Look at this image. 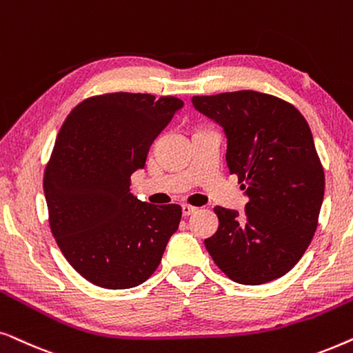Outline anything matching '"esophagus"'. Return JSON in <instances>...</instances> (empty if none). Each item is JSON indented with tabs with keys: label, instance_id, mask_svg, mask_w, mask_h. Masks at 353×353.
<instances>
[{
	"label": "esophagus",
	"instance_id": "1",
	"mask_svg": "<svg viewBox=\"0 0 353 353\" xmlns=\"http://www.w3.org/2000/svg\"><path fill=\"white\" fill-rule=\"evenodd\" d=\"M195 211H196L195 206H192V205H182V214H184V216H190L192 213H195Z\"/></svg>",
	"mask_w": 353,
	"mask_h": 353
}]
</instances>
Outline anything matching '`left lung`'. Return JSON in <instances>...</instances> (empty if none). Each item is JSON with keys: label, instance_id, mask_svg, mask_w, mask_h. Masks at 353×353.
I'll list each match as a JSON object with an SVG mask.
<instances>
[{"label": "left lung", "instance_id": "obj_1", "mask_svg": "<svg viewBox=\"0 0 353 353\" xmlns=\"http://www.w3.org/2000/svg\"><path fill=\"white\" fill-rule=\"evenodd\" d=\"M192 105L223 128L229 172L248 196L243 214L216 206L219 228L206 250L239 284L281 278L312 242L324 196L307 121L290 103L253 90L194 97Z\"/></svg>", "mask_w": 353, "mask_h": 353}]
</instances>
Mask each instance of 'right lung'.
Masks as SVG:
<instances>
[{
	"mask_svg": "<svg viewBox=\"0 0 353 353\" xmlns=\"http://www.w3.org/2000/svg\"><path fill=\"white\" fill-rule=\"evenodd\" d=\"M174 97L108 93L65 117L46 166L43 190L51 232L82 278L130 289L157 270L177 231L179 205H152L130 192L150 145L182 110Z\"/></svg>",
	"mask_w": 353,
	"mask_h": 353,
	"instance_id": "1",
	"label": "right lung"
}]
</instances>
